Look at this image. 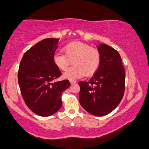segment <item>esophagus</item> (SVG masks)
<instances>
[{"mask_svg":"<svg viewBox=\"0 0 149 149\" xmlns=\"http://www.w3.org/2000/svg\"><path fill=\"white\" fill-rule=\"evenodd\" d=\"M70 83L71 84H75V83H76V80H70Z\"/></svg>","mask_w":149,"mask_h":149,"instance_id":"esophagus-1","label":"esophagus"}]
</instances>
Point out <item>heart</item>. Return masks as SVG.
Segmentation results:
<instances>
[{
    "label": "heart",
    "mask_w": 149,
    "mask_h": 149,
    "mask_svg": "<svg viewBox=\"0 0 149 149\" xmlns=\"http://www.w3.org/2000/svg\"><path fill=\"white\" fill-rule=\"evenodd\" d=\"M64 54L56 53L53 61L61 71H65L70 64H73L63 75L66 79H75L91 76L97 72L101 64V54L98 49L81 42H72L63 47Z\"/></svg>",
    "instance_id": "heart-1"
}]
</instances>
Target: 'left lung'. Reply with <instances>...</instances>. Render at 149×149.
<instances>
[{
	"label": "left lung",
	"mask_w": 149,
	"mask_h": 149,
	"mask_svg": "<svg viewBox=\"0 0 149 149\" xmlns=\"http://www.w3.org/2000/svg\"><path fill=\"white\" fill-rule=\"evenodd\" d=\"M101 54L100 68L89 81H80L79 102L82 107L95 116L113 111L123 97L125 73L120 55L106 44L97 46Z\"/></svg>",
	"instance_id": "8db88e82"
}]
</instances>
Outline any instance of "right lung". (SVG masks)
<instances>
[{
    "label": "right lung",
    "instance_id": "add662e5",
    "mask_svg": "<svg viewBox=\"0 0 149 149\" xmlns=\"http://www.w3.org/2000/svg\"><path fill=\"white\" fill-rule=\"evenodd\" d=\"M59 38H46L37 42L22 57L18 71L22 96L29 109L47 117L61 107L62 92L70 86L69 80L52 83L61 76L53 61Z\"/></svg>",
    "mask_w": 149,
    "mask_h": 149
}]
</instances>
